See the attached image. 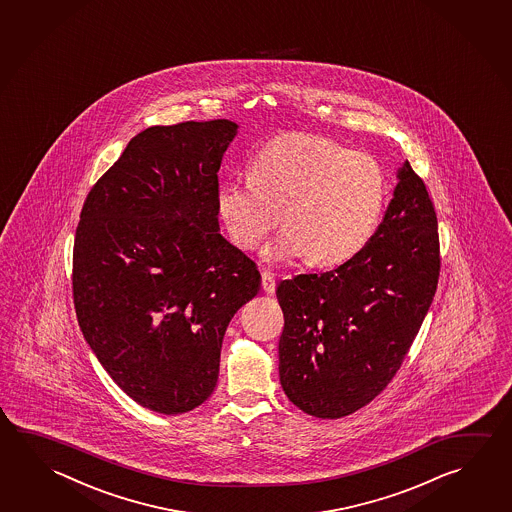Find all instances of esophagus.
<instances>
[{"instance_id": "1", "label": "esophagus", "mask_w": 512, "mask_h": 512, "mask_svg": "<svg viewBox=\"0 0 512 512\" xmlns=\"http://www.w3.org/2000/svg\"><path fill=\"white\" fill-rule=\"evenodd\" d=\"M262 289L266 293H273L275 291V277L271 271H262Z\"/></svg>"}]
</instances>
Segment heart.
<instances>
[{"label":"heart","instance_id":"b5f03b06","mask_svg":"<svg viewBox=\"0 0 512 512\" xmlns=\"http://www.w3.org/2000/svg\"><path fill=\"white\" fill-rule=\"evenodd\" d=\"M386 196L383 167L372 154L329 138L286 135L255 158L252 176L226 181L217 208L234 243L252 252L280 225L264 250L271 264L311 257L329 266L350 259L376 232Z\"/></svg>","mask_w":512,"mask_h":512}]
</instances>
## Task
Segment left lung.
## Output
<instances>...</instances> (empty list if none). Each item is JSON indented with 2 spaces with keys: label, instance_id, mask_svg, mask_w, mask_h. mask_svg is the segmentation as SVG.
I'll return each mask as SVG.
<instances>
[{
  "label": "left lung",
  "instance_id": "1",
  "mask_svg": "<svg viewBox=\"0 0 512 512\" xmlns=\"http://www.w3.org/2000/svg\"><path fill=\"white\" fill-rule=\"evenodd\" d=\"M437 214L404 162L385 217L356 255L331 271L282 280L280 383L320 419L358 412L403 365L437 291Z\"/></svg>",
  "mask_w": 512,
  "mask_h": 512
}]
</instances>
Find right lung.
I'll return each instance as SVG.
<instances>
[{
  "label": "right lung",
  "mask_w": 512,
  "mask_h": 512,
  "mask_svg": "<svg viewBox=\"0 0 512 512\" xmlns=\"http://www.w3.org/2000/svg\"><path fill=\"white\" fill-rule=\"evenodd\" d=\"M230 120L147 127L91 187L73 243V304L111 379L153 412L205 403L226 327L260 273L219 234Z\"/></svg>",
  "instance_id": "add662e5"
}]
</instances>
